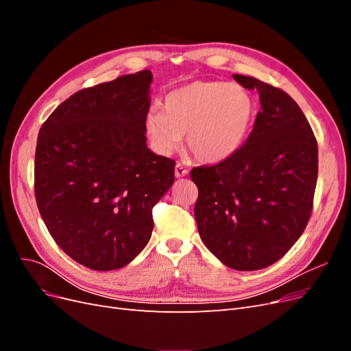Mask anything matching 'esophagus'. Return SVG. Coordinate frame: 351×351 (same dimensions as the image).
Instances as JSON below:
<instances>
[{"mask_svg": "<svg viewBox=\"0 0 351 351\" xmlns=\"http://www.w3.org/2000/svg\"><path fill=\"white\" fill-rule=\"evenodd\" d=\"M174 173H176L177 178H182V177H186L189 174V169L186 167H183L182 164H177Z\"/></svg>", "mask_w": 351, "mask_h": 351, "instance_id": "34e87169", "label": "esophagus"}]
</instances>
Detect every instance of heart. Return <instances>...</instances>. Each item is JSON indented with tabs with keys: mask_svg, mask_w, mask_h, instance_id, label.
I'll list each match as a JSON object with an SVG mask.
<instances>
[{
	"mask_svg": "<svg viewBox=\"0 0 351 351\" xmlns=\"http://www.w3.org/2000/svg\"><path fill=\"white\" fill-rule=\"evenodd\" d=\"M254 112V101L240 84L197 80L164 98V112L151 110L145 129L154 149L171 154L186 142L204 162H221L243 145Z\"/></svg>",
	"mask_w": 351,
	"mask_h": 351,
	"instance_id": "obj_1",
	"label": "heart"
}]
</instances>
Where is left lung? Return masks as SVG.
<instances>
[{
    "label": "left lung",
    "mask_w": 351,
    "mask_h": 351,
    "mask_svg": "<svg viewBox=\"0 0 351 351\" xmlns=\"http://www.w3.org/2000/svg\"><path fill=\"white\" fill-rule=\"evenodd\" d=\"M258 90L261 111L240 149L190 173L199 189L195 218L202 241L228 268L256 271L280 261L312 214L317 143L289 93L232 74Z\"/></svg>",
    "instance_id": "8db88e82"
}]
</instances>
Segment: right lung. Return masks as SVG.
Instances as JSON below:
<instances>
[{"mask_svg":"<svg viewBox=\"0 0 351 351\" xmlns=\"http://www.w3.org/2000/svg\"><path fill=\"white\" fill-rule=\"evenodd\" d=\"M152 73L82 89L42 124L35 196L52 239L95 271L125 267L147 244L152 208L174 183L173 159L146 145Z\"/></svg>","mask_w":351,"mask_h":351,"instance_id":"right-lung-1","label":"right lung"}]
</instances>
